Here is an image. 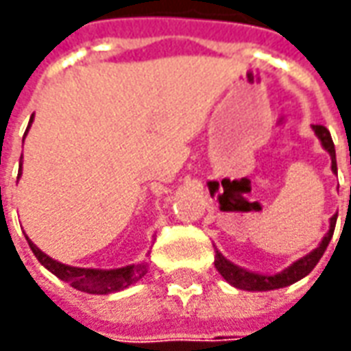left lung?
I'll return each mask as SVG.
<instances>
[{
  "label": "left lung",
  "mask_w": 351,
  "mask_h": 351,
  "mask_svg": "<svg viewBox=\"0 0 351 351\" xmlns=\"http://www.w3.org/2000/svg\"><path fill=\"white\" fill-rule=\"evenodd\" d=\"M313 128H315L317 136L320 138V142H322L324 150L330 154L332 171H336V169H338L336 168V150H334V142H332L330 130L326 127H322V125H313ZM336 217H338V215H334L330 219V230H328V234L322 238L320 246H318L317 250H313L308 256L301 258L299 262L293 263V265L287 267L285 271L277 274V276H260V274L246 271V269L238 267V265H234L232 262H228L223 254H219V252H217V256H215V267L219 269V274H221L230 285H234L238 289L271 291L279 289V287H287L291 283L303 279L304 276H308V274L315 269V265H317L318 260L322 258V254L326 252L328 244H330L332 234H334V226H336Z\"/></svg>",
  "instance_id": "obj_1"
}]
</instances>
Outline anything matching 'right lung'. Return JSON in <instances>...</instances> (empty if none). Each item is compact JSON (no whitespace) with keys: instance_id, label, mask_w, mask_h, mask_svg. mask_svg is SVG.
Listing matches in <instances>:
<instances>
[{"instance_id":"obj_1","label":"right lung","mask_w":351,"mask_h":351,"mask_svg":"<svg viewBox=\"0 0 351 351\" xmlns=\"http://www.w3.org/2000/svg\"><path fill=\"white\" fill-rule=\"evenodd\" d=\"M31 121H33V117H31ZM29 246H31L33 254L36 256V260L43 263L48 271H52L54 276L60 277L62 281L70 283L74 289L91 293V295H109V293H115V291L127 289L128 285L136 283L138 279L146 276V265L144 263L127 265V267H119V269L74 267V265H66V263H60L56 262V260H52V258H48L47 254H43L31 240H29Z\"/></svg>"}]
</instances>
